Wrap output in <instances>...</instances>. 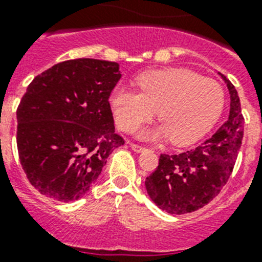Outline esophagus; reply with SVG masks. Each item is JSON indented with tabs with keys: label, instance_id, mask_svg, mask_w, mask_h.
Returning <instances> with one entry per match:
<instances>
[{
	"label": "esophagus",
	"instance_id": "34e87169",
	"mask_svg": "<svg viewBox=\"0 0 262 262\" xmlns=\"http://www.w3.org/2000/svg\"><path fill=\"white\" fill-rule=\"evenodd\" d=\"M130 148L133 149V150H135V151H137V153H140V151H144L145 150V146H141V145L135 144V142H130Z\"/></svg>",
	"mask_w": 262,
	"mask_h": 262
}]
</instances>
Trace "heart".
<instances>
[{
	"mask_svg": "<svg viewBox=\"0 0 262 262\" xmlns=\"http://www.w3.org/2000/svg\"><path fill=\"white\" fill-rule=\"evenodd\" d=\"M136 85L140 92L124 86L112 92L111 107L117 126L132 133L158 109L162 125L142 136L170 137L181 146L204 137L219 121L225 104L219 82L184 68L145 72L136 78Z\"/></svg>",
	"mask_w": 262,
	"mask_h": 262,
	"instance_id": "heart-1",
	"label": "heart"
}]
</instances>
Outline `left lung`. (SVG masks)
Returning <instances> with one entry per match:
<instances>
[{
  "instance_id": "1",
  "label": "left lung",
  "mask_w": 262,
  "mask_h": 262,
  "mask_svg": "<svg viewBox=\"0 0 262 262\" xmlns=\"http://www.w3.org/2000/svg\"><path fill=\"white\" fill-rule=\"evenodd\" d=\"M230 94V112L224 125L197 148L180 155H161L146 177L149 197L172 214L194 212L209 204L233 172L244 136V116L233 83L221 74Z\"/></svg>"
}]
</instances>
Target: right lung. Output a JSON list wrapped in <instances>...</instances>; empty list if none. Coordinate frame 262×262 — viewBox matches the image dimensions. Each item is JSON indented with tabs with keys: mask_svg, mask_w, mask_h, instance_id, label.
Segmentation results:
<instances>
[{
	"mask_svg": "<svg viewBox=\"0 0 262 262\" xmlns=\"http://www.w3.org/2000/svg\"><path fill=\"white\" fill-rule=\"evenodd\" d=\"M120 65L94 58L56 63L29 83L17 107V149L26 177L57 201L81 199L124 138L109 96Z\"/></svg>",
	"mask_w": 262,
	"mask_h": 262,
	"instance_id": "obj_1",
	"label": "right lung"
}]
</instances>
